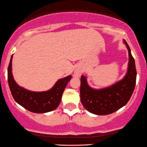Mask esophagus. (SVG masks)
I'll return each mask as SVG.
<instances>
[{
  "label": "esophagus",
  "mask_w": 147,
  "mask_h": 147,
  "mask_svg": "<svg viewBox=\"0 0 147 147\" xmlns=\"http://www.w3.org/2000/svg\"><path fill=\"white\" fill-rule=\"evenodd\" d=\"M82 73V71L80 70H77V71H76V76H79L80 75V74Z\"/></svg>",
  "instance_id": "34e87169"
}]
</instances>
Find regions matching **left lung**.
<instances>
[{"label":"left lung","instance_id":"1","mask_svg":"<svg viewBox=\"0 0 147 147\" xmlns=\"http://www.w3.org/2000/svg\"><path fill=\"white\" fill-rule=\"evenodd\" d=\"M128 50L129 62L126 75L115 85L102 90H94L89 87L85 76L80 78V100L84 108L90 113L98 115H109L128 103L134 91L137 71L135 60L131 49L124 40Z\"/></svg>","mask_w":147,"mask_h":147}]
</instances>
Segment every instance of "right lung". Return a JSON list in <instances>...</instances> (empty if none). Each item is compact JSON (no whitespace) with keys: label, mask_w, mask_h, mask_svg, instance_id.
Returning a JSON list of instances; mask_svg holds the SVG:
<instances>
[{"label":"right lung","mask_w":147,"mask_h":147,"mask_svg":"<svg viewBox=\"0 0 147 147\" xmlns=\"http://www.w3.org/2000/svg\"><path fill=\"white\" fill-rule=\"evenodd\" d=\"M11 55L7 69L8 84L13 98L16 103L26 110L35 113H44L57 108L60 103L62 95L71 76L60 79L52 89L47 92H34L19 87L13 78L11 74Z\"/></svg>","instance_id":"1"}]
</instances>
